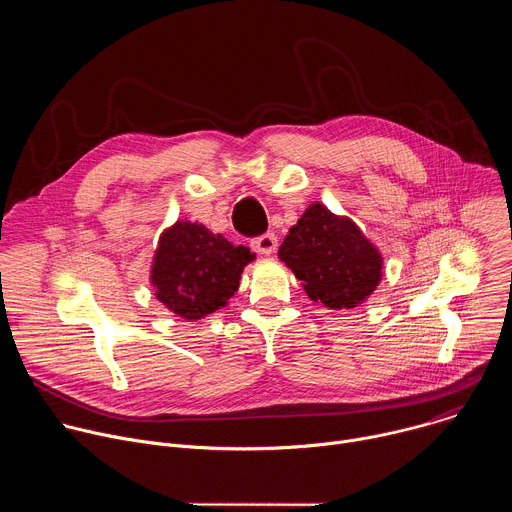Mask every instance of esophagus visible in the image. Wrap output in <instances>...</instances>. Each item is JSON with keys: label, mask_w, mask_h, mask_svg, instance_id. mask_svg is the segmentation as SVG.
<instances>
[{"label": "esophagus", "mask_w": 512, "mask_h": 512, "mask_svg": "<svg viewBox=\"0 0 512 512\" xmlns=\"http://www.w3.org/2000/svg\"><path fill=\"white\" fill-rule=\"evenodd\" d=\"M251 247L259 255H273L275 249H277V237L273 233H265V235L253 239Z\"/></svg>", "instance_id": "obj_1"}]
</instances>
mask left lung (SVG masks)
Masks as SVG:
<instances>
[{
    "label": "left lung",
    "instance_id": "1",
    "mask_svg": "<svg viewBox=\"0 0 512 512\" xmlns=\"http://www.w3.org/2000/svg\"><path fill=\"white\" fill-rule=\"evenodd\" d=\"M279 259L304 281L306 294L326 308H354L381 281L383 257L346 216L324 204L308 206L279 247Z\"/></svg>",
    "mask_w": 512,
    "mask_h": 512
}]
</instances>
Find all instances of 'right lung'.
<instances>
[{
  "instance_id": "right-lung-1",
  "label": "right lung",
  "mask_w": 512,
  "mask_h": 512,
  "mask_svg": "<svg viewBox=\"0 0 512 512\" xmlns=\"http://www.w3.org/2000/svg\"><path fill=\"white\" fill-rule=\"evenodd\" d=\"M253 259L249 247H235L204 225L178 221L160 237L154 257L156 298L174 314L200 320L231 300Z\"/></svg>"
}]
</instances>
